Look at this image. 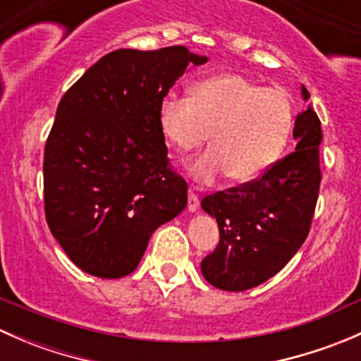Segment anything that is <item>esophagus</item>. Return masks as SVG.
Returning a JSON list of instances; mask_svg holds the SVG:
<instances>
[{
	"label": "esophagus",
	"mask_w": 361,
	"mask_h": 361,
	"mask_svg": "<svg viewBox=\"0 0 361 361\" xmlns=\"http://www.w3.org/2000/svg\"><path fill=\"white\" fill-rule=\"evenodd\" d=\"M199 209V197L195 194H188V211L190 213H195V211Z\"/></svg>",
	"instance_id": "34e87169"
}]
</instances>
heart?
<instances>
[{
    "label": "heart",
    "mask_w": 361,
    "mask_h": 361,
    "mask_svg": "<svg viewBox=\"0 0 361 361\" xmlns=\"http://www.w3.org/2000/svg\"><path fill=\"white\" fill-rule=\"evenodd\" d=\"M293 126L292 99L238 73L202 80L192 96L171 92L159 104V127L180 152L213 148L187 166L195 183L213 185L231 174L238 183L264 176L285 150Z\"/></svg>",
    "instance_id": "obj_1"
}]
</instances>
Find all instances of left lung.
I'll use <instances>...</instances> for the list:
<instances>
[{"label": "left lung", "mask_w": 361, "mask_h": 361, "mask_svg": "<svg viewBox=\"0 0 361 361\" xmlns=\"http://www.w3.org/2000/svg\"><path fill=\"white\" fill-rule=\"evenodd\" d=\"M302 99L309 92L300 87ZM322 122L311 106L295 118V152L258 180L202 199L216 218L220 243L201 264L204 279L227 292H245L278 274L311 227L322 171Z\"/></svg>", "instance_id": "8db88e82"}]
</instances>
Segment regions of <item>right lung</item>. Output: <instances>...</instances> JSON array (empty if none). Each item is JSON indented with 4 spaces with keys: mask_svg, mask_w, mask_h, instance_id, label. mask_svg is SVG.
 Returning a JSON list of instances; mask_svg holds the SVG:
<instances>
[{
    "mask_svg": "<svg viewBox=\"0 0 361 361\" xmlns=\"http://www.w3.org/2000/svg\"><path fill=\"white\" fill-rule=\"evenodd\" d=\"M206 61L181 45L120 49L61 99L43 159L45 216L87 274H130L152 234L187 206V183L167 167L159 104L188 68Z\"/></svg>",
    "mask_w": 361,
    "mask_h": 361,
    "instance_id": "add662e5",
    "label": "right lung"
}]
</instances>
